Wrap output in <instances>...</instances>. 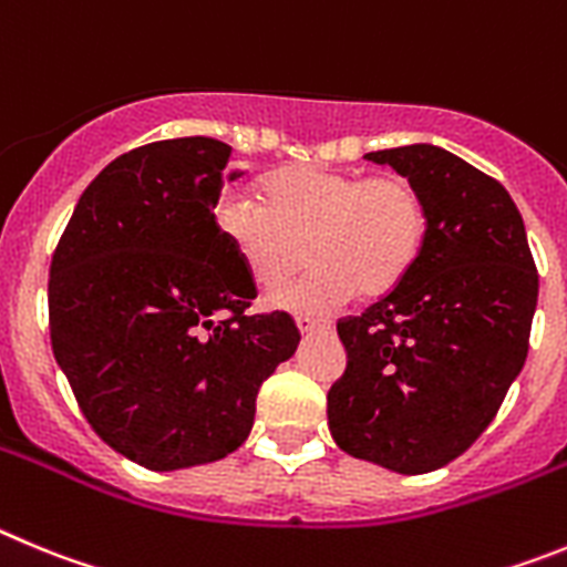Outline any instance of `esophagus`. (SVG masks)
Masks as SVG:
<instances>
[{
    "label": "esophagus",
    "mask_w": 567,
    "mask_h": 567,
    "mask_svg": "<svg viewBox=\"0 0 567 567\" xmlns=\"http://www.w3.org/2000/svg\"><path fill=\"white\" fill-rule=\"evenodd\" d=\"M296 328H299V333L302 336H310V333H319V330H328L330 321H319V319H310V316H299V319H296Z\"/></svg>",
    "instance_id": "obj_1"
}]
</instances>
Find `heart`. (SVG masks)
Here are the masks:
<instances>
[{"label":"heart","mask_w":567,"mask_h":567,"mask_svg":"<svg viewBox=\"0 0 567 567\" xmlns=\"http://www.w3.org/2000/svg\"><path fill=\"white\" fill-rule=\"evenodd\" d=\"M262 206L228 195L214 220L257 288L288 282L308 262L302 282L277 290L271 305L328 310L350 296L381 299L410 277L426 239V206L406 177L290 166L259 186Z\"/></svg>","instance_id":"heart-1"}]
</instances>
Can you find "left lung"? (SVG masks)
<instances>
[{
  "label": "left lung",
  "instance_id": "1",
  "mask_svg": "<svg viewBox=\"0 0 567 567\" xmlns=\"http://www.w3.org/2000/svg\"><path fill=\"white\" fill-rule=\"evenodd\" d=\"M421 192L426 239L410 277L336 324L347 370L328 392L347 455L426 474L472 446L528 355L539 277L512 195L432 144L367 152Z\"/></svg>",
  "mask_w": 567,
  "mask_h": 567
}]
</instances>
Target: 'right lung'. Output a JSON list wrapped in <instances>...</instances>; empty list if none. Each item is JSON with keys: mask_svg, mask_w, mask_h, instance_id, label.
Returning a JSON list of instances; mask_svg holds the SVG:
<instances>
[{"mask_svg": "<svg viewBox=\"0 0 567 567\" xmlns=\"http://www.w3.org/2000/svg\"><path fill=\"white\" fill-rule=\"evenodd\" d=\"M231 146L132 150L84 188L50 265V341L81 412L152 472L246 443L262 381L299 347L288 313L246 316L254 282L217 231Z\"/></svg>", "mask_w": 567, "mask_h": 567, "instance_id": "1", "label": "right lung"}]
</instances>
